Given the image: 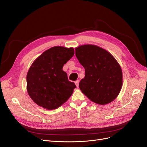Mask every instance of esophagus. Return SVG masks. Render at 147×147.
<instances>
[{"label":"esophagus","mask_w":147,"mask_h":147,"mask_svg":"<svg viewBox=\"0 0 147 147\" xmlns=\"http://www.w3.org/2000/svg\"><path fill=\"white\" fill-rule=\"evenodd\" d=\"M75 84H76V86L78 87L79 86V80H76L75 82Z\"/></svg>","instance_id":"esophagus-1"}]
</instances>
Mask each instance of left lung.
Masks as SVG:
<instances>
[{
	"instance_id": "obj_1",
	"label": "left lung",
	"mask_w": 147,
	"mask_h": 147,
	"mask_svg": "<svg viewBox=\"0 0 147 147\" xmlns=\"http://www.w3.org/2000/svg\"><path fill=\"white\" fill-rule=\"evenodd\" d=\"M75 51L85 71V78L79 83L81 91L98 105L113 101L123 85L122 70L117 60L107 51L95 45L80 46Z\"/></svg>"
}]
</instances>
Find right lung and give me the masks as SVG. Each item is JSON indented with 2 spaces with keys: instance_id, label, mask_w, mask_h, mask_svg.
<instances>
[{
  "instance_id": "1",
  "label": "right lung",
  "mask_w": 147,
  "mask_h": 147,
  "mask_svg": "<svg viewBox=\"0 0 147 147\" xmlns=\"http://www.w3.org/2000/svg\"><path fill=\"white\" fill-rule=\"evenodd\" d=\"M74 54L73 48L55 46L33 62L26 76L27 91L36 105L48 110L55 109L72 95L76 86L68 80L62 68Z\"/></svg>"
}]
</instances>
